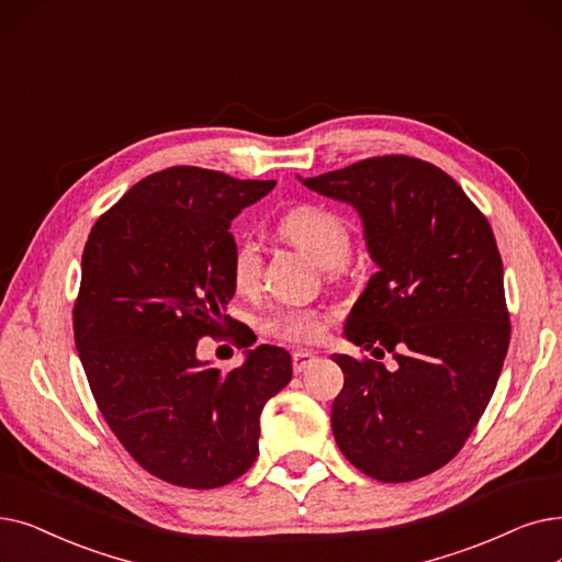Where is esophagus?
Here are the masks:
<instances>
[{"mask_svg":"<svg viewBox=\"0 0 562 562\" xmlns=\"http://www.w3.org/2000/svg\"><path fill=\"white\" fill-rule=\"evenodd\" d=\"M314 360H316V356L312 351H294V356H291V362H294V372L296 374L305 372Z\"/></svg>","mask_w":562,"mask_h":562,"instance_id":"34e87169","label":"esophagus"}]
</instances>
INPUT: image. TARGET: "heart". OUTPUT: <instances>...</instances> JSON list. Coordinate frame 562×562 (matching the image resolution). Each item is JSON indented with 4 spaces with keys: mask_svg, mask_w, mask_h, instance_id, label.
I'll list each match as a JSON object with an SVG mask.
<instances>
[{
    "mask_svg": "<svg viewBox=\"0 0 562 562\" xmlns=\"http://www.w3.org/2000/svg\"><path fill=\"white\" fill-rule=\"evenodd\" d=\"M280 234L301 248L314 263L337 268L349 259L351 227L339 213L303 204L291 209L280 221ZM261 273V248L252 236H243L232 252V282L236 289L248 291L257 284ZM261 330L282 341H314L324 333V316L312 307L282 305L268 312L261 319Z\"/></svg>",
    "mask_w": 562,
    "mask_h": 562,
    "instance_id": "1",
    "label": "heart"
}]
</instances>
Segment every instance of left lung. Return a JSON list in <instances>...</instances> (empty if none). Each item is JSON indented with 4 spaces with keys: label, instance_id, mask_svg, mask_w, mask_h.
<instances>
[{
    "label": "left lung",
    "instance_id": "left-lung-1",
    "mask_svg": "<svg viewBox=\"0 0 562 562\" xmlns=\"http://www.w3.org/2000/svg\"><path fill=\"white\" fill-rule=\"evenodd\" d=\"M301 181L358 211L376 273L345 337L397 360L385 370L333 353L345 372L330 411L335 441L379 482L429 475L467 443L509 347L492 225L443 169L411 156L368 158Z\"/></svg>",
    "mask_w": 562,
    "mask_h": 562
}]
</instances>
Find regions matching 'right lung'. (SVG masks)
Masks as SVG:
<instances>
[{
	"mask_svg": "<svg viewBox=\"0 0 562 562\" xmlns=\"http://www.w3.org/2000/svg\"><path fill=\"white\" fill-rule=\"evenodd\" d=\"M276 181L202 167L142 179L91 227L72 333L105 423L144 471L190 490L246 473L259 454L263 404L291 381L271 345L223 374L198 358L206 335L252 341L227 314L234 217Z\"/></svg>",
	"mask_w": 562,
	"mask_h": 562,
	"instance_id": "1",
	"label": "right lung"
}]
</instances>
